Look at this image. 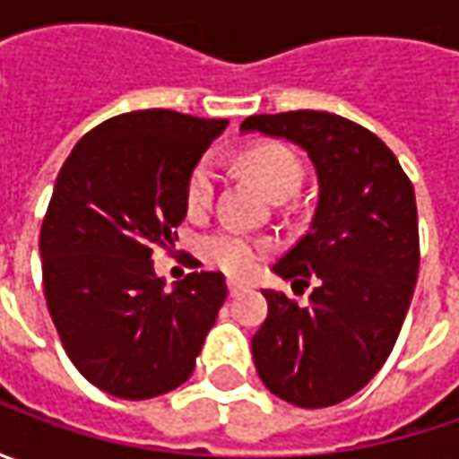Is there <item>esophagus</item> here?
Returning <instances> with one entry per match:
<instances>
[{"label": "esophagus", "mask_w": 459, "mask_h": 459, "mask_svg": "<svg viewBox=\"0 0 459 459\" xmlns=\"http://www.w3.org/2000/svg\"><path fill=\"white\" fill-rule=\"evenodd\" d=\"M227 289H230V296H238V293L245 289V283H242L239 278H230V281H227Z\"/></svg>", "instance_id": "obj_1"}]
</instances>
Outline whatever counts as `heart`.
Wrapping results in <instances>:
<instances>
[{"label":"heart","instance_id":"b5f03b06","mask_svg":"<svg viewBox=\"0 0 459 459\" xmlns=\"http://www.w3.org/2000/svg\"><path fill=\"white\" fill-rule=\"evenodd\" d=\"M242 168L255 178V184L271 196L293 194L301 184V163L296 152L281 143H263L242 152ZM217 173L212 160H199L186 184V206L191 214H202L214 199ZM265 253V242L242 235L238 230H220L204 239V255L227 273H250Z\"/></svg>","mask_w":459,"mask_h":459}]
</instances>
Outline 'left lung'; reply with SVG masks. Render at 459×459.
Here are the masks:
<instances>
[{
  "label": "left lung",
  "instance_id": "8db88e82",
  "mask_svg": "<svg viewBox=\"0 0 459 459\" xmlns=\"http://www.w3.org/2000/svg\"><path fill=\"white\" fill-rule=\"evenodd\" d=\"M242 133L286 137L316 168L319 202L307 235L273 265L296 286L316 283L307 307L263 291L268 316L253 337L265 388L301 409L334 406L383 368L419 275L414 186L388 145L329 112L253 115Z\"/></svg>",
  "mask_w": 459,
  "mask_h": 459
}]
</instances>
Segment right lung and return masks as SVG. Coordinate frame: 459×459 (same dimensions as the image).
Wrapping results in <instances>:
<instances>
[{
	"instance_id": "right-lung-1",
	"label": "right lung",
	"mask_w": 459,
	"mask_h": 459,
	"mask_svg": "<svg viewBox=\"0 0 459 459\" xmlns=\"http://www.w3.org/2000/svg\"><path fill=\"white\" fill-rule=\"evenodd\" d=\"M224 127L173 109L112 117L56 178L40 227L45 301L65 355L109 396L178 388L217 322L224 275L188 273L166 291L152 250L178 239L188 176Z\"/></svg>"
}]
</instances>
